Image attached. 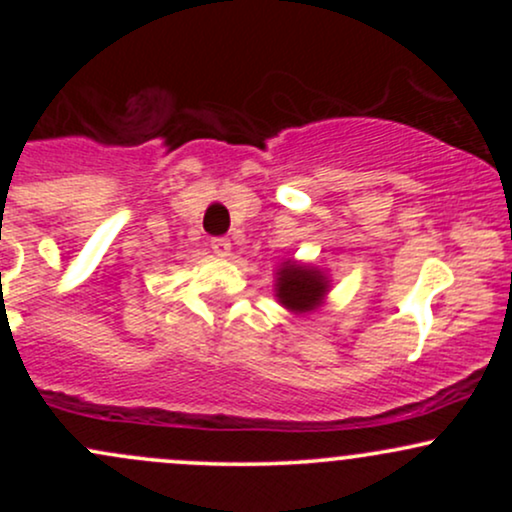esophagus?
Masks as SVG:
<instances>
[{
	"label": "esophagus",
	"mask_w": 512,
	"mask_h": 512,
	"mask_svg": "<svg viewBox=\"0 0 512 512\" xmlns=\"http://www.w3.org/2000/svg\"><path fill=\"white\" fill-rule=\"evenodd\" d=\"M211 250H214L216 255H221V257L231 255V240H228L226 236L211 238Z\"/></svg>",
	"instance_id": "obj_1"
}]
</instances>
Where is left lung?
Here are the masks:
<instances>
[{
  "label": "left lung",
  "instance_id": "obj_1",
  "mask_svg": "<svg viewBox=\"0 0 512 512\" xmlns=\"http://www.w3.org/2000/svg\"><path fill=\"white\" fill-rule=\"evenodd\" d=\"M276 289H279L276 296H279L281 305H286L289 310H296V313H305V310H313L322 301V296L327 291V281L317 269L286 262L279 269Z\"/></svg>",
  "mask_w": 512,
  "mask_h": 512
}]
</instances>
